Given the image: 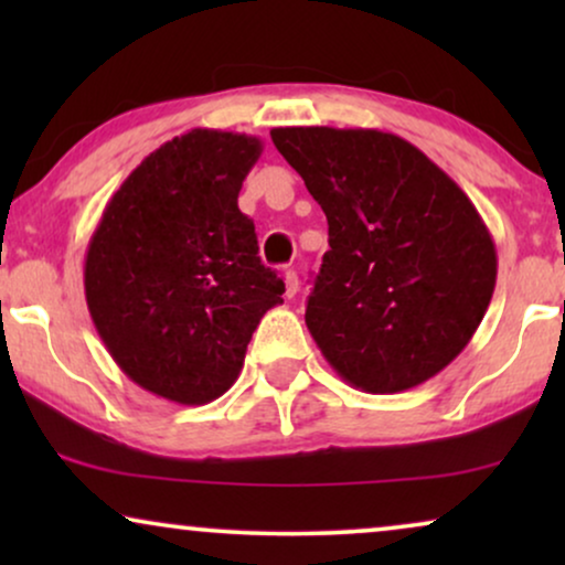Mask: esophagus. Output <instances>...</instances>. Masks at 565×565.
Returning <instances> with one entry per match:
<instances>
[{
  "label": "esophagus",
  "instance_id": "obj_1",
  "mask_svg": "<svg viewBox=\"0 0 565 565\" xmlns=\"http://www.w3.org/2000/svg\"><path fill=\"white\" fill-rule=\"evenodd\" d=\"M285 296H288V298H292V296H296V292H298V288H300V282H298V273H296V269H285Z\"/></svg>",
  "mask_w": 565,
  "mask_h": 565
}]
</instances>
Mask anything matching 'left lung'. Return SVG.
<instances>
[{"instance_id": "1", "label": "left lung", "mask_w": 565, "mask_h": 565, "mask_svg": "<svg viewBox=\"0 0 565 565\" xmlns=\"http://www.w3.org/2000/svg\"><path fill=\"white\" fill-rule=\"evenodd\" d=\"M329 221L306 327L365 393L435 377L476 334L497 246L470 198L414 143L373 128H273Z\"/></svg>"}]
</instances>
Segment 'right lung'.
I'll list each match as a JSON object with an SVG mask.
<instances>
[{"instance_id": "add662e5", "label": "right lung", "mask_w": 565, "mask_h": 565, "mask_svg": "<svg viewBox=\"0 0 565 565\" xmlns=\"http://www.w3.org/2000/svg\"><path fill=\"white\" fill-rule=\"evenodd\" d=\"M262 141L195 128L149 153L105 205L84 259L99 339L130 381L174 404H211L285 282L262 265L238 190Z\"/></svg>"}]
</instances>
